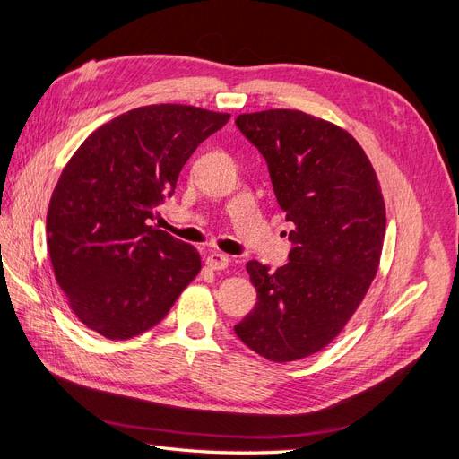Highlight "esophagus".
<instances>
[{"label":"esophagus","instance_id":"34e87169","mask_svg":"<svg viewBox=\"0 0 459 459\" xmlns=\"http://www.w3.org/2000/svg\"><path fill=\"white\" fill-rule=\"evenodd\" d=\"M206 266L214 272H221L230 266V258L226 255L214 251L206 256Z\"/></svg>","mask_w":459,"mask_h":459}]
</instances>
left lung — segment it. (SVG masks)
Returning a JSON list of instances; mask_svg holds the SVG:
<instances>
[{
	"instance_id": "1",
	"label": "left lung",
	"mask_w": 459,
	"mask_h": 459,
	"mask_svg": "<svg viewBox=\"0 0 459 459\" xmlns=\"http://www.w3.org/2000/svg\"><path fill=\"white\" fill-rule=\"evenodd\" d=\"M235 124L268 162L295 245L275 272L247 262L256 307L235 333L270 362H297L325 349L362 304L379 270L385 199L366 151L337 124L290 108Z\"/></svg>"
}]
</instances>
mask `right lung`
<instances>
[{"mask_svg":"<svg viewBox=\"0 0 459 459\" xmlns=\"http://www.w3.org/2000/svg\"><path fill=\"white\" fill-rule=\"evenodd\" d=\"M230 120L191 105L128 110L86 137L48 208V251L88 329L126 341L157 325L201 272L197 248L149 226L201 142Z\"/></svg>","mask_w":459,"mask_h":459,"instance_id":"obj_1","label":"right lung"}]
</instances>
